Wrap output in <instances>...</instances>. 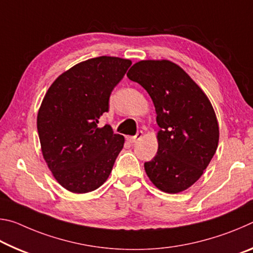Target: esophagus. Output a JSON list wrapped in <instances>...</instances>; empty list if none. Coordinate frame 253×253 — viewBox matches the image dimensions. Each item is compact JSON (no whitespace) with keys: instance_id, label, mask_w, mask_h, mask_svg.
Returning a JSON list of instances; mask_svg holds the SVG:
<instances>
[{"instance_id":"esophagus-1","label":"esophagus","mask_w":253,"mask_h":253,"mask_svg":"<svg viewBox=\"0 0 253 253\" xmlns=\"http://www.w3.org/2000/svg\"><path fill=\"white\" fill-rule=\"evenodd\" d=\"M144 136V132L143 131H138L137 132V134L135 135V136H129V137H127V142L128 143H136V142H138V140L142 138V137Z\"/></svg>"}]
</instances>
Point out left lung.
Here are the masks:
<instances>
[{
  "mask_svg": "<svg viewBox=\"0 0 253 253\" xmlns=\"http://www.w3.org/2000/svg\"><path fill=\"white\" fill-rule=\"evenodd\" d=\"M155 106L158 149L145 172L158 190L175 194L202 176L219 144L211 101L195 81L169 60H142L127 72Z\"/></svg>",
  "mask_w": 253,
  "mask_h": 253,
  "instance_id": "1",
  "label": "left lung"
}]
</instances>
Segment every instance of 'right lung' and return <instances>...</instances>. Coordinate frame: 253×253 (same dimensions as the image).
Returning a JSON list of instances; mask_svg holds the SVG:
<instances>
[{"label": "right lung", "mask_w": 253, "mask_h": 253, "mask_svg": "<svg viewBox=\"0 0 253 253\" xmlns=\"http://www.w3.org/2000/svg\"><path fill=\"white\" fill-rule=\"evenodd\" d=\"M130 65L108 55L85 60L60 75L41 102L37 127L42 155L57 182L72 193L101 186L124 147L123 135L97 124Z\"/></svg>", "instance_id": "right-lung-1"}]
</instances>
